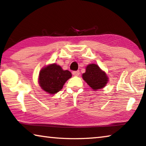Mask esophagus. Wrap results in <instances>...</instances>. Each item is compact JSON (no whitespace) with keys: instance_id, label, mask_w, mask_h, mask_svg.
<instances>
[{"instance_id":"obj_1","label":"esophagus","mask_w":146,"mask_h":146,"mask_svg":"<svg viewBox=\"0 0 146 146\" xmlns=\"http://www.w3.org/2000/svg\"><path fill=\"white\" fill-rule=\"evenodd\" d=\"M73 75L74 76H78L79 75H80V71H79L78 70V71H73Z\"/></svg>"}]
</instances>
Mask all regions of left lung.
<instances>
[{
	"label": "left lung",
	"mask_w": 146,
	"mask_h": 146,
	"mask_svg": "<svg viewBox=\"0 0 146 146\" xmlns=\"http://www.w3.org/2000/svg\"><path fill=\"white\" fill-rule=\"evenodd\" d=\"M82 78L94 90H100L106 85L108 78L106 74L100 70L97 64H91L86 67Z\"/></svg>",
	"instance_id": "8db88e82"
}]
</instances>
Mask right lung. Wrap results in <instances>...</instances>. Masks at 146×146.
I'll return each instance as SVG.
<instances>
[{
    "label": "right lung",
    "mask_w": 146,
    "mask_h": 146,
    "mask_svg": "<svg viewBox=\"0 0 146 146\" xmlns=\"http://www.w3.org/2000/svg\"><path fill=\"white\" fill-rule=\"evenodd\" d=\"M68 70H63L55 64L46 66L39 74V84L41 88L46 92L55 94L62 90L65 82L71 77Z\"/></svg>",
    "instance_id": "obj_1"
}]
</instances>
